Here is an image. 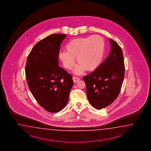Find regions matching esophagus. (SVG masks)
<instances>
[{
    "label": "esophagus",
    "mask_w": 151,
    "mask_h": 151,
    "mask_svg": "<svg viewBox=\"0 0 151 151\" xmlns=\"http://www.w3.org/2000/svg\"><path fill=\"white\" fill-rule=\"evenodd\" d=\"M80 80V78L77 77H73V82L74 83H76L78 81Z\"/></svg>",
    "instance_id": "obj_1"
}]
</instances>
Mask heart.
Listing matches in <instances>:
<instances>
[{"label": "heart", "instance_id": "obj_1", "mask_svg": "<svg viewBox=\"0 0 151 151\" xmlns=\"http://www.w3.org/2000/svg\"><path fill=\"white\" fill-rule=\"evenodd\" d=\"M105 44L98 35L86 38L75 39L66 46V52L59 53V57L65 68L71 70L76 65L75 58L80 65L75 70L76 74H80L85 70L92 72L99 68L104 54Z\"/></svg>", "mask_w": 151, "mask_h": 151}]
</instances>
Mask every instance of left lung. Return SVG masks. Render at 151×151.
I'll use <instances>...</instances> for the list:
<instances>
[{
  "label": "left lung",
  "mask_w": 151,
  "mask_h": 151,
  "mask_svg": "<svg viewBox=\"0 0 151 151\" xmlns=\"http://www.w3.org/2000/svg\"><path fill=\"white\" fill-rule=\"evenodd\" d=\"M111 51L96 70L83 77L87 96L91 105L100 109L116 99L120 92L125 75L122 50L117 42L110 39Z\"/></svg>",
  "instance_id": "1"
}]
</instances>
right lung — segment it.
<instances>
[{"instance_id": "right-lung-1", "label": "right lung", "mask_w": 151, "mask_h": 151, "mask_svg": "<svg viewBox=\"0 0 151 151\" xmlns=\"http://www.w3.org/2000/svg\"><path fill=\"white\" fill-rule=\"evenodd\" d=\"M67 35L53 34L38 42L29 53L26 78L33 96L43 109L55 113L68 104L72 77L58 65L59 53Z\"/></svg>"}]
</instances>
